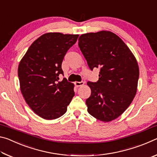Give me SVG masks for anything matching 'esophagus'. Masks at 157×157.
Segmentation results:
<instances>
[{
  "mask_svg": "<svg viewBox=\"0 0 157 157\" xmlns=\"http://www.w3.org/2000/svg\"><path fill=\"white\" fill-rule=\"evenodd\" d=\"M84 84V82H75V85L77 87L83 86Z\"/></svg>",
  "mask_w": 157,
  "mask_h": 157,
  "instance_id": "34e87169",
  "label": "esophagus"
}]
</instances>
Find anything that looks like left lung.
Here are the masks:
<instances>
[{
  "label": "left lung",
  "mask_w": 157,
  "mask_h": 157,
  "mask_svg": "<svg viewBox=\"0 0 157 157\" xmlns=\"http://www.w3.org/2000/svg\"><path fill=\"white\" fill-rule=\"evenodd\" d=\"M78 46L91 70L100 68L97 82H87L91 95L87 111L110 122L124 113L136 94L139 68L136 57L116 34L108 30L83 34Z\"/></svg>",
  "instance_id": "1"
}]
</instances>
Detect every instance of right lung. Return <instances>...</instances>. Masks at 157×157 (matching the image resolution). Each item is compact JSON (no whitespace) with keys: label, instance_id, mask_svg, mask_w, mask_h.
Returning <instances> with one entry per match:
<instances>
[{"label":"right lung","instance_id":"1","mask_svg":"<svg viewBox=\"0 0 157 157\" xmlns=\"http://www.w3.org/2000/svg\"><path fill=\"white\" fill-rule=\"evenodd\" d=\"M79 34L48 33L36 39L20 61L18 68L21 92L34 113L45 120L59 118L75 95L74 84L63 75L62 63Z\"/></svg>","mask_w":157,"mask_h":157}]
</instances>
